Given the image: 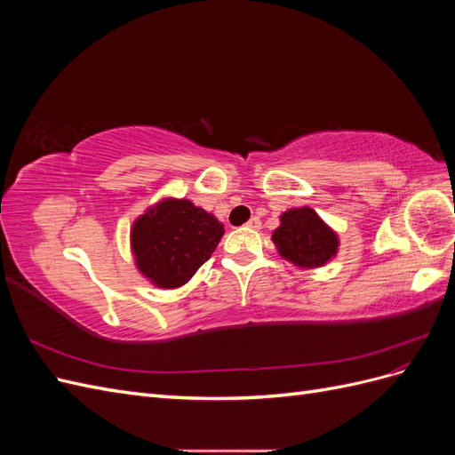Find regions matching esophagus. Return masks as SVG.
<instances>
[{
  "instance_id": "1",
  "label": "esophagus",
  "mask_w": 455,
  "mask_h": 455,
  "mask_svg": "<svg viewBox=\"0 0 455 455\" xmlns=\"http://www.w3.org/2000/svg\"><path fill=\"white\" fill-rule=\"evenodd\" d=\"M244 226H246V228H251V229H259L261 222H259V220H258V218H251V220H249V222H246Z\"/></svg>"
}]
</instances>
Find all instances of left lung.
<instances>
[{
    "instance_id": "left-lung-1",
    "label": "left lung",
    "mask_w": 455,
    "mask_h": 455,
    "mask_svg": "<svg viewBox=\"0 0 455 455\" xmlns=\"http://www.w3.org/2000/svg\"><path fill=\"white\" fill-rule=\"evenodd\" d=\"M271 241L283 259L301 269H316L332 261L339 251L338 233L311 206H298L281 214Z\"/></svg>"
}]
</instances>
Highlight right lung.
Returning a JSON list of instances; mask_svg holds the SVG:
<instances>
[{"label": "right lung", "instance_id": "add662e5", "mask_svg": "<svg viewBox=\"0 0 455 455\" xmlns=\"http://www.w3.org/2000/svg\"><path fill=\"white\" fill-rule=\"evenodd\" d=\"M222 235L214 214L184 197H163L132 222L131 252L146 281L172 291L194 277Z\"/></svg>", "mask_w": 455, "mask_h": 455}]
</instances>
